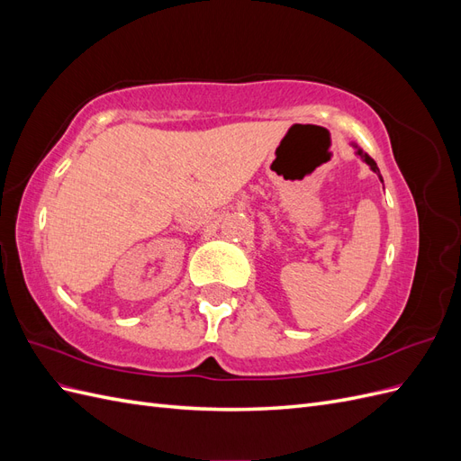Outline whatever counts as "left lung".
Segmentation results:
<instances>
[{"label": "left lung", "mask_w": 461, "mask_h": 461, "mask_svg": "<svg viewBox=\"0 0 461 461\" xmlns=\"http://www.w3.org/2000/svg\"><path fill=\"white\" fill-rule=\"evenodd\" d=\"M356 153H357V156L361 158V159H364L369 167H371V171L373 173H376V175H379L381 176V173H379V167H376V163H375V159L369 156V153L367 151H364V149H361V148H356ZM383 180V178H381Z\"/></svg>", "instance_id": "1"}]
</instances>
